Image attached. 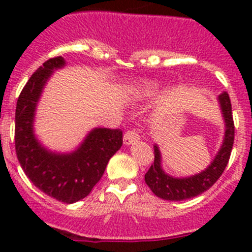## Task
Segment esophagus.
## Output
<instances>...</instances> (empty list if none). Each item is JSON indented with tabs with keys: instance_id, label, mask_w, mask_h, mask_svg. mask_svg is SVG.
I'll use <instances>...</instances> for the list:
<instances>
[{
	"instance_id": "esophagus-1",
	"label": "esophagus",
	"mask_w": 252,
	"mask_h": 252,
	"mask_svg": "<svg viewBox=\"0 0 252 252\" xmlns=\"http://www.w3.org/2000/svg\"><path fill=\"white\" fill-rule=\"evenodd\" d=\"M139 140H140V135L136 130H128L127 132L124 135L125 145H132V144H136Z\"/></svg>"
}]
</instances>
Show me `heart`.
Here are the masks:
<instances>
[{
  "instance_id": "1",
  "label": "heart",
  "mask_w": 252,
  "mask_h": 252,
  "mask_svg": "<svg viewBox=\"0 0 252 252\" xmlns=\"http://www.w3.org/2000/svg\"><path fill=\"white\" fill-rule=\"evenodd\" d=\"M157 84L150 81H140L130 86V92L135 97H142V95H149L155 91Z\"/></svg>"
}]
</instances>
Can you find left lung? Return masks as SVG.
Returning <instances> with one entry per match:
<instances>
[{"label": "left lung", "mask_w": 252, "mask_h": 252, "mask_svg": "<svg viewBox=\"0 0 252 252\" xmlns=\"http://www.w3.org/2000/svg\"><path fill=\"white\" fill-rule=\"evenodd\" d=\"M218 103L221 107L222 117L224 121V136L222 145L216 154L215 159L198 174L190 177L175 178L166 174L161 166V154L159 148L154 145V164L145 174V182L157 197L165 201H184L197 197L206 192L221 177L230 159L231 150L235 137V126L232 119V107L228 93L223 92L218 95Z\"/></svg>", "instance_id": "obj_1"}]
</instances>
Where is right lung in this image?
Masks as SVG:
<instances>
[{"instance_id":"right-lung-1","label":"right lung","mask_w":252,"mask_h":252,"mask_svg":"<svg viewBox=\"0 0 252 252\" xmlns=\"http://www.w3.org/2000/svg\"><path fill=\"white\" fill-rule=\"evenodd\" d=\"M62 57L51 58L31 75L17 99L15 148L22 170L36 188L64 203H75L98 183L108 160L122 146V131L97 127L72 153H55L37 140L35 111L44 87L54 70L63 68Z\"/></svg>"}]
</instances>
